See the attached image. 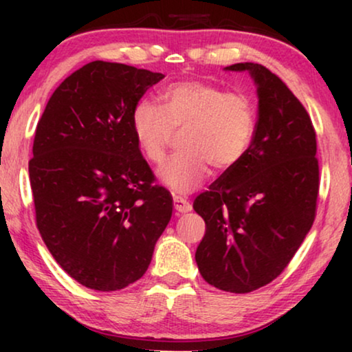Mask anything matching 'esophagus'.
<instances>
[{"label": "esophagus", "mask_w": 352, "mask_h": 352, "mask_svg": "<svg viewBox=\"0 0 352 352\" xmlns=\"http://www.w3.org/2000/svg\"><path fill=\"white\" fill-rule=\"evenodd\" d=\"M187 205H189V201H187V197L182 194V192H179V194H177L176 197H175V206H176V210H179V211H184L186 208H187Z\"/></svg>", "instance_id": "obj_1"}]
</instances>
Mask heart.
<instances>
[{
    "label": "heart",
    "instance_id": "heart-1",
    "mask_svg": "<svg viewBox=\"0 0 352 352\" xmlns=\"http://www.w3.org/2000/svg\"><path fill=\"white\" fill-rule=\"evenodd\" d=\"M213 120H210L208 123V129H213ZM166 179L170 182H184L186 181V170L182 168L181 165H171L168 168V173H166Z\"/></svg>",
    "mask_w": 352,
    "mask_h": 352
}]
</instances>
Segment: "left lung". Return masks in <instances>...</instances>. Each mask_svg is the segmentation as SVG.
I'll return each instance as SVG.
<instances>
[{"instance_id":"8db88e82","label":"left lung","mask_w":352,"mask_h":352,"mask_svg":"<svg viewBox=\"0 0 352 352\" xmlns=\"http://www.w3.org/2000/svg\"><path fill=\"white\" fill-rule=\"evenodd\" d=\"M162 74L94 60L57 86L28 162L36 228L81 285L115 292L139 280L170 223L173 199L139 151L134 112Z\"/></svg>"}]
</instances>
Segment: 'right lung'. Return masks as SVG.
<instances>
[{
    "instance_id": "right-lung-1",
    "label": "right lung",
    "mask_w": 352,
    "mask_h": 352,
    "mask_svg": "<svg viewBox=\"0 0 352 352\" xmlns=\"http://www.w3.org/2000/svg\"><path fill=\"white\" fill-rule=\"evenodd\" d=\"M258 88V120L247 151L194 201L206 230L195 252L201 277L250 293L280 276L314 223L319 195L316 129L288 86L245 62Z\"/></svg>"
}]
</instances>
